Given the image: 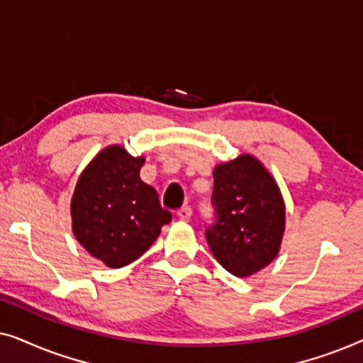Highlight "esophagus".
<instances>
[{"label": "esophagus", "mask_w": 363, "mask_h": 363, "mask_svg": "<svg viewBox=\"0 0 363 363\" xmlns=\"http://www.w3.org/2000/svg\"><path fill=\"white\" fill-rule=\"evenodd\" d=\"M191 215H193V211H191L190 206H183V208H180V210L177 211V216L180 218L182 221H190Z\"/></svg>", "instance_id": "esophagus-1"}]
</instances>
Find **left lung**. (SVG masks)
Returning a JSON list of instances; mask_svg holds the SVG:
<instances>
[{
	"label": "left lung",
	"instance_id": "1",
	"mask_svg": "<svg viewBox=\"0 0 363 363\" xmlns=\"http://www.w3.org/2000/svg\"><path fill=\"white\" fill-rule=\"evenodd\" d=\"M215 221L205 230L216 261L236 277L261 271L279 252L284 200L271 173L252 155L220 163L213 172Z\"/></svg>",
	"mask_w": 363,
	"mask_h": 363
}]
</instances>
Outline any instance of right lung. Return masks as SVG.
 <instances>
[{"mask_svg":"<svg viewBox=\"0 0 363 363\" xmlns=\"http://www.w3.org/2000/svg\"><path fill=\"white\" fill-rule=\"evenodd\" d=\"M143 163L121 145L104 148L79 177L71 200L76 240L113 269L138 259L172 221L155 188L140 180Z\"/></svg>","mask_w":363,"mask_h":363,"instance_id":"right-lung-1","label":"right lung"}]
</instances>
